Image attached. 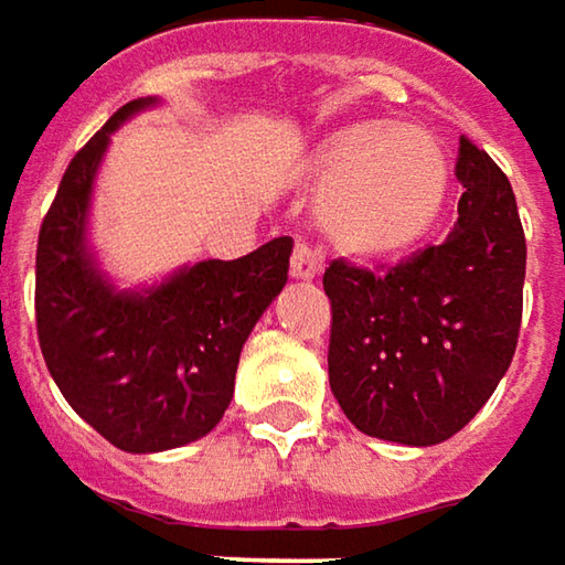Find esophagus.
<instances>
[{"label": "esophagus", "mask_w": 565, "mask_h": 565, "mask_svg": "<svg viewBox=\"0 0 565 565\" xmlns=\"http://www.w3.org/2000/svg\"><path fill=\"white\" fill-rule=\"evenodd\" d=\"M290 275L294 278H316L319 275V256L309 249L307 243H297L294 246V253H290Z\"/></svg>", "instance_id": "1"}]
</instances>
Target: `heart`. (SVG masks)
<instances>
[{
    "instance_id": "b5f03b06",
    "label": "heart",
    "mask_w": 565,
    "mask_h": 565,
    "mask_svg": "<svg viewBox=\"0 0 565 565\" xmlns=\"http://www.w3.org/2000/svg\"><path fill=\"white\" fill-rule=\"evenodd\" d=\"M319 227L354 256H395L439 217L449 170L439 145L411 126H351L312 154Z\"/></svg>"
}]
</instances>
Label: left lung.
Wrapping results in <instances>:
<instances>
[{
    "instance_id": "left-lung-1",
    "label": "left lung",
    "mask_w": 565,
    "mask_h": 565,
    "mask_svg": "<svg viewBox=\"0 0 565 565\" xmlns=\"http://www.w3.org/2000/svg\"><path fill=\"white\" fill-rule=\"evenodd\" d=\"M465 192L439 246L395 265L334 258L329 382L360 433L436 446L465 427L505 376L525 287V231L505 173L471 138L458 141Z\"/></svg>"
}]
</instances>
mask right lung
Masks as SVG:
<instances>
[{
  "label": "right lung",
  "mask_w": 565,
  "mask_h": 565,
  "mask_svg": "<svg viewBox=\"0 0 565 565\" xmlns=\"http://www.w3.org/2000/svg\"><path fill=\"white\" fill-rule=\"evenodd\" d=\"M154 100H132L68 160L38 236L34 312L65 402L122 452H163L217 427L239 351L281 294L294 239L209 258L145 294H119L85 246V214L110 132Z\"/></svg>",
  "instance_id": "right-lung-1"
}]
</instances>
